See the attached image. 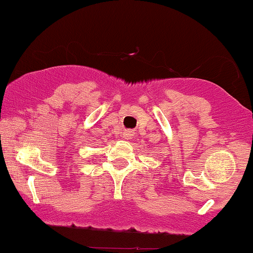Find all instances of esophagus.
<instances>
[{
	"mask_svg": "<svg viewBox=\"0 0 253 253\" xmlns=\"http://www.w3.org/2000/svg\"><path fill=\"white\" fill-rule=\"evenodd\" d=\"M133 134H134V133H133L132 130H125V132H124V138L125 139H130L133 136Z\"/></svg>",
	"mask_w": 253,
	"mask_h": 253,
	"instance_id": "1",
	"label": "esophagus"
}]
</instances>
